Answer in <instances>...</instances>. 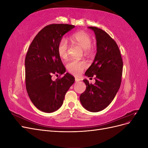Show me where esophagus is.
<instances>
[{
    "label": "esophagus",
    "instance_id": "esophagus-1",
    "mask_svg": "<svg viewBox=\"0 0 148 148\" xmlns=\"http://www.w3.org/2000/svg\"><path fill=\"white\" fill-rule=\"evenodd\" d=\"M75 80L76 82H78L80 81V79H79V78H75Z\"/></svg>",
    "mask_w": 148,
    "mask_h": 148
}]
</instances>
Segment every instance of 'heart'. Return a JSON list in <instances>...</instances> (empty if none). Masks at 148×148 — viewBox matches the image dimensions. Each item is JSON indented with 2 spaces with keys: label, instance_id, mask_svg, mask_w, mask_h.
Returning <instances> with one entry per match:
<instances>
[{
  "label": "heart",
  "instance_id": "b5f03b06",
  "mask_svg": "<svg viewBox=\"0 0 148 148\" xmlns=\"http://www.w3.org/2000/svg\"><path fill=\"white\" fill-rule=\"evenodd\" d=\"M72 41L78 44L84 49V53L89 54L92 52V39L90 36L84 31H79L71 36ZM68 42L66 39L62 38L57 45V53L62 59H66L68 57ZM86 62L84 60H71L66 64V69L69 72L75 76L82 74L83 71L86 68Z\"/></svg>",
  "mask_w": 148,
  "mask_h": 148
}]
</instances>
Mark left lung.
<instances>
[{"label":"left lung","instance_id":"8db88e82","mask_svg":"<svg viewBox=\"0 0 148 148\" xmlns=\"http://www.w3.org/2000/svg\"><path fill=\"white\" fill-rule=\"evenodd\" d=\"M97 41V53L90 67L85 72L88 77H95V83L83 82L86 90L79 96L86 110L97 112L108 106L120 88L123 70V61L117 43L106 31L94 26Z\"/></svg>","mask_w":148,"mask_h":148}]
</instances>
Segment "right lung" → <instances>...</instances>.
Segmentation results:
<instances>
[{"label":"right lung","instance_id":"right-lung-1","mask_svg":"<svg viewBox=\"0 0 148 148\" xmlns=\"http://www.w3.org/2000/svg\"><path fill=\"white\" fill-rule=\"evenodd\" d=\"M69 24H51L43 28L31 43L25 57V84L33 104L44 112L51 113L62 106L66 91L75 78L66 73L56 81L53 75L64 74L66 69L57 53L63 36L75 28Z\"/></svg>","mask_w":148,"mask_h":148}]
</instances>
